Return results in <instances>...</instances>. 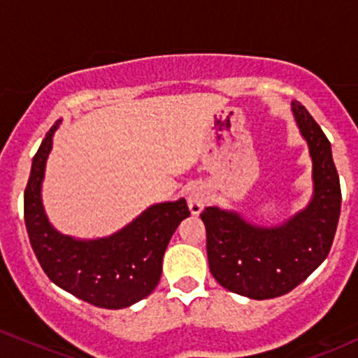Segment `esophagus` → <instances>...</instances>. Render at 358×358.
I'll return each instance as SVG.
<instances>
[{"label": "esophagus", "mask_w": 358, "mask_h": 358, "mask_svg": "<svg viewBox=\"0 0 358 358\" xmlns=\"http://www.w3.org/2000/svg\"><path fill=\"white\" fill-rule=\"evenodd\" d=\"M206 202H208V195L201 189H192L189 194V208L194 214H199L204 209Z\"/></svg>", "instance_id": "esophagus-1"}]
</instances>
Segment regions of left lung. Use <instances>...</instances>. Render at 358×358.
<instances>
[{
  "instance_id": "left-lung-1",
  "label": "left lung",
  "mask_w": 358,
  "mask_h": 358,
  "mask_svg": "<svg viewBox=\"0 0 358 358\" xmlns=\"http://www.w3.org/2000/svg\"><path fill=\"white\" fill-rule=\"evenodd\" d=\"M292 110L314 163L310 206L276 228L254 227L217 208L201 214L210 274L221 287L248 299L281 296L307 280L328 257L340 220V178L328 137L299 101Z\"/></svg>"
}]
</instances>
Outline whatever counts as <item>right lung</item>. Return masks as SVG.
Listing matches in <instances>:
<instances>
[{
	"mask_svg": "<svg viewBox=\"0 0 358 358\" xmlns=\"http://www.w3.org/2000/svg\"><path fill=\"white\" fill-rule=\"evenodd\" d=\"M51 127L37 149L24 194V217L30 245L48 278L84 302L103 308H123L157 287L169 238L190 216L185 199L156 204L110 238L80 242L59 235L48 223L41 204L52 134Z\"/></svg>",
	"mask_w": 358,
	"mask_h": 358,
	"instance_id": "add662e5",
	"label": "right lung"
}]
</instances>
